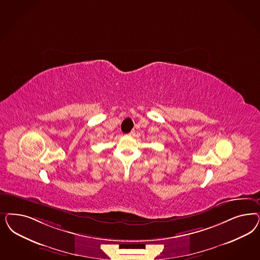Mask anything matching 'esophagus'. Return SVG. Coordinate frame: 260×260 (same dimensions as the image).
Segmentation results:
<instances>
[{
	"label": "esophagus",
	"instance_id": "obj_1",
	"mask_svg": "<svg viewBox=\"0 0 260 260\" xmlns=\"http://www.w3.org/2000/svg\"><path fill=\"white\" fill-rule=\"evenodd\" d=\"M135 135V131H131L130 133H129V136H134Z\"/></svg>",
	"mask_w": 260,
	"mask_h": 260
}]
</instances>
